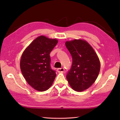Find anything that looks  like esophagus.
Masks as SVG:
<instances>
[{
  "mask_svg": "<svg viewBox=\"0 0 120 120\" xmlns=\"http://www.w3.org/2000/svg\"><path fill=\"white\" fill-rule=\"evenodd\" d=\"M64 68H58L57 69V71L59 73H62V72H64Z\"/></svg>",
  "mask_w": 120,
  "mask_h": 120,
  "instance_id": "esophagus-1",
  "label": "esophagus"
}]
</instances>
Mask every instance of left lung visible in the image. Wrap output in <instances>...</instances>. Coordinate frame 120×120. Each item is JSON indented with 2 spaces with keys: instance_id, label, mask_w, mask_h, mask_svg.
Returning <instances> with one entry per match:
<instances>
[{
  "instance_id": "obj_1",
  "label": "left lung",
  "mask_w": 120,
  "mask_h": 120,
  "mask_svg": "<svg viewBox=\"0 0 120 120\" xmlns=\"http://www.w3.org/2000/svg\"><path fill=\"white\" fill-rule=\"evenodd\" d=\"M72 58L67 79L72 89L82 92L94 84L100 71V61L94 49L86 41L74 39L65 43Z\"/></svg>"
}]
</instances>
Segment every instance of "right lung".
<instances>
[{
    "label": "right lung",
    "mask_w": 120,
    "mask_h": 120,
    "mask_svg": "<svg viewBox=\"0 0 120 120\" xmlns=\"http://www.w3.org/2000/svg\"><path fill=\"white\" fill-rule=\"evenodd\" d=\"M58 41L41 35L22 53L20 68L27 82L35 90L44 92L52 86L56 74L50 67V53Z\"/></svg>",
    "instance_id": "obj_1"
}]
</instances>
